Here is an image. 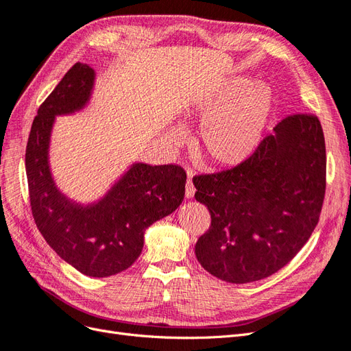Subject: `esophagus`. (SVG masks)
Instances as JSON below:
<instances>
[{"mask_svg":"<svg viewBox=\"0 0 351 351\" xmlns=\"http://www.w3.org/2000/svg\"><path fill=\"white\" fill-rule=\"evenodd\" d=\"M195 191H196V189H195V184H193V181H191V173L189 171V178H187V183H186V197L190 199V197L195 196Z\"/></svg>","mask_w":351,"mask_h":351,"instance_id":"esophagus-1","label":"esophagus"}]
</instances>
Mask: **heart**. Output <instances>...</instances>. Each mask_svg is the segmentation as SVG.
I'll use <instances>...</instances> for the list:
<instances>
[{"label":"heart","mask_w":351,"mask_h":351,"mask_svg":"<svg viewBox=\"0 0 351 351\" xmlns=\"http://www.w3.org/2000/svg\"><path fill=\"white\" fill-rule=\"evenodd\" d=\"M273 112V94L267 84L234 78L208 93L191 107V120L202 122L195 149L213 167L231 168L256 152ZM183 130L174 129L178 141Z\"/></svg>","instance_id":"b5f03b06"}]
</instances>
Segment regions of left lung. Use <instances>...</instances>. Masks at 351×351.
I'll use <instances>...</instances> for the list:
<instances>
[{
    "label": "left lung",
    "mask_w": 351,
    "mask_h": 351,
    "mask_svg": "<svg viewBox=\"0 0 351 351\" xmlns=\"http://www.w3.org/2000/svg\"><path fill=\"white\" fill-rule=\"evenodd\" d=\"M327 155L313 114H291L237 167L193 177L210 226L196 243L197 261L229 283L279 271L306 244L325 196Z\"/></svg>",
    "instance_id": "obj_1"
}]
</instances>
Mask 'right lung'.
<instances>
[{"label":"right lung","mask_w":351,"mask_h":351,"mask_svg":"<svg viewBox=\"0 0 351 351\" xmlns=\"http://www.w3.org/2000/svg\"><path fill=\"white\" fill-rule=\"evenodd\" d=\"M94 69L77 62L40 104L26 147L29 197L36 226L58 256L91 277L130 267L149 225L173 213L184 199L180 165L135 164L95 204L81 206L60 195L47 161L56 114L80 110L90 99Z\"/></svg>","instance_id":"right-lung-1"}]
</instances>
